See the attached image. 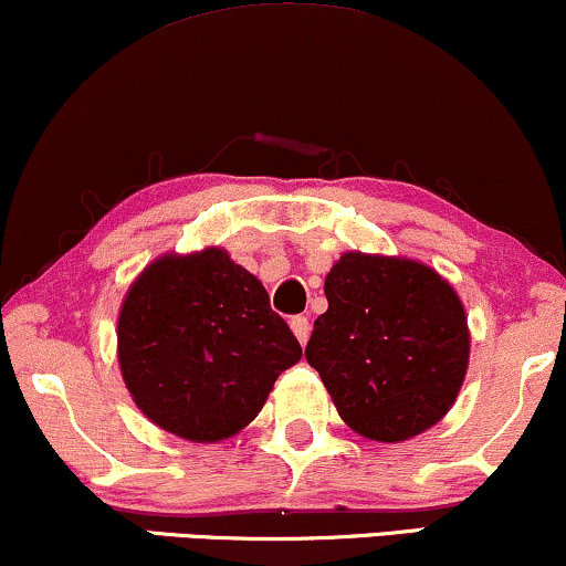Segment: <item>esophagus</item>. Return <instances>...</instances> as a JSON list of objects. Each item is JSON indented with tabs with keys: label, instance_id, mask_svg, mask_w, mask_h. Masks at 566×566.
Instances as JSON below:
<instances>
[{
	"label": "esophagus",
	"instance_id": "34e87169",
	"mask_svg": "<svg viewBox=\"0 0 566 566\" xmlns=\"http://www.w3.org/2000/svg\"><path fill=\"white\" fill-rule=\"evenodd\" d=\"M291 331H294V336L298 338V344H306V340H310V333H312V325H310V319H306L304 315H296V317H291Z\"/></svg>",
	"mask_w": 566,
	"mask_h": 566
}]
</instances>
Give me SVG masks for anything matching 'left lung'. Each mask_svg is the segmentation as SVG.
I'll return each mask as SVG.
<instances>
[{"label":"left lung","mask_w":566,"mask_h":566,"mask_svg":"<svg viewBox=\"0 0 566 566\" xmlns=\"http://www.w3.org/2000/svg\"><path fill=\"white\" fill-rule=\"evenodd\" d=\"M306 361L340 420L373 441H407L436 424L462 388L464 306L436 270L348 251L325 277Z\"/></svg>","instance_id":"left-lung-1"}]
</instances>
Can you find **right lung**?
Listing matches in <instances>:
<instances>
[{
	"label": "right lung",
	"instance_id": "obj_1",
	"mask_svg": "<svg viewBox=\"0 0 566 566\" xmlns=\"http://www.w3.org/2000/svg\"><path fill=\"white\" fill-rule=\"evenodd\" d=\"M117 354L138 409L186 441H220L260 415L302 359L264 285L222 249L163 256L130 285Z\"/></svg>",
	"mask_w": 566,
	"mask_h": 566
}]
</instances>
